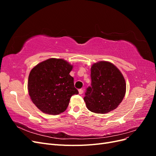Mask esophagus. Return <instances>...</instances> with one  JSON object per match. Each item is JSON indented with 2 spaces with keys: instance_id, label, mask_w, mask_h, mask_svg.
I'll return each mask as SVG.
<instances>
[{
  "instance_id": "34e87169",
  "label": "esophagus",
  "mask_w": 156,
  "mask_h": 156,
  "mask_svg": "<svg viewBox=\"0 0 156 156\" xmlns=\"http://www.w3.org/2000/svg\"><path fill=\"white\" fill-rule=\"evenodd\" d=\"M79 94H82L83 93V89H79Z\"/></svg>"
}]
</instances>
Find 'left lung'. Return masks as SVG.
<instances>
[{"label": "left lung", "instance_id": "obj_1", "mask_svg": "<svg viewBox=\"0 0 156 156\" xmlns=\"http://www.w3.org/2000/svg\"><path fill=\"white\" fill-rule=\"evenodd\" d=\"M91 87L87 88L84 100L89 111L105 114L119 105L125 96L123 75L112 63L101 61L91 68Z\"/></svg>", "mask_w": 156, "mask_h": 156}]
</instances>
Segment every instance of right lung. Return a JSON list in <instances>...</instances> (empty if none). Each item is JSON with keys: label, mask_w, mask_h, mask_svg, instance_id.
<instances>
[{"label": "right lung", "mask_w": 156, "mask_h": 156, "mask_svg": "<svg viewBox=\"0 0 156 156\" xmlns=\"http://www.w3.org/2000/svg\"><path fill=\"white\" fill-rule=\"evenodd\" d=\"M72 68L64 60L53 58L32 69L28 90L32 102L40 111L58 115L66 109L71 97L79 94L69 75Z\"/></svg>", "instance_id": "obj_1"}]
</instances>
